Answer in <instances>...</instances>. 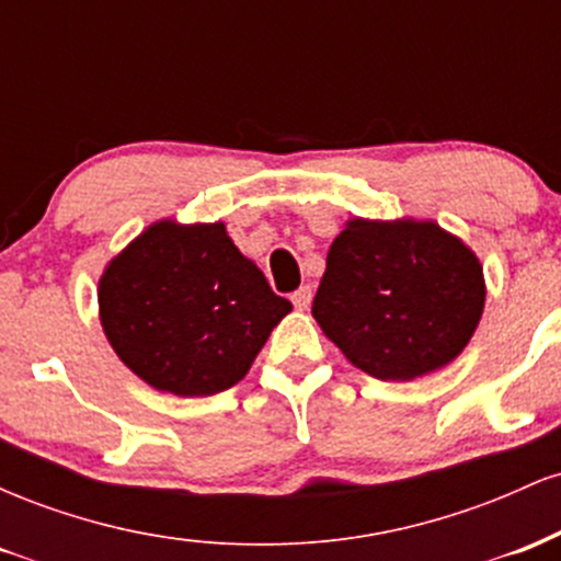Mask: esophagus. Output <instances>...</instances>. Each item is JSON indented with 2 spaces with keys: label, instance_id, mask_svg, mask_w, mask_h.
<instances>
[{
  "label": "esophagus",
  "instance_id": "obj_1",
  "mask_svg": "<svg viewBox=\"0 0 561 561\" xmlns=\"http://www.w3.org/2000/svg\"><path fill=\"white\" fill-rule=\"evenodd\" d=\"M289 298H293V306L295 308L306 311V308L311 306V300H313V289L311 287H300V289H295V293L289 295Z\"/></svg>",
  "mask_w": 561,
  "mask_h": 561
}]
</instances>
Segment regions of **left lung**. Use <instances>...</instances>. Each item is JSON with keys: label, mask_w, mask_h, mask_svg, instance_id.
<instances>
[{"label": "left lung", "mask_w": 561, "mask_h": 561, "mask_svg": "<svg viewBox=\"0 0 561 561\" xmlns=\"http://www.w3.org/2000/svg\"><path fill=\"white\" fill-rule=\"evenodd\" d=\"M485 306L472 250L433 221L353 218L327 253L313 319L366 375L416 379L454 362Z\"/></svg>", "instance_id": "1"}]
</instances>
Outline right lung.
<instances>
[{"instance_id": "add662e5", "label": "right lung", "mask_w": 561, "mask_h": 561, "mask_svg": "<svg viewBox=\"0 0 561 561\" xmlns=\"http://www.w3.org/2000/svg\"><path fill=\"white\" fill-rule=\"evenodd\" d=\"M96 298L121 362L152 388L184 398L240 382L293 311L224 224H152L107 263Z\"/></svg>"}]
</instances>
